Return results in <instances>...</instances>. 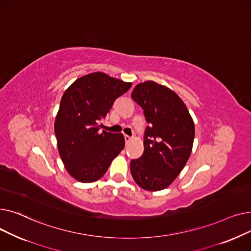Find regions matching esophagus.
Instances as JSON below:
<instances>
[{
    "mask_svg": "<svg viewBox=\"0 0 251 251\" xmlns=\"http://www.w3.org/2000/svg\"><path fill=\"white\" fill-rule=\"evenodd\" d=\"M124 138H125V143H126V144H128V143L131 141V137L128 136V135H125Z\"/></svg>",
    "mask_w": 251,
    "mask_h": 251,
    "instance_id": "1",
    "label": "esophagus"
}]
</instances>
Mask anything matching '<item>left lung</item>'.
I'll return each instance as SVG.
<instances>
[{"mask_svg": "<svg viewBox=\"0 0 251 251\" xmlns=\"http://www.w3.org/2000/svg\"><path fill=\"white\" fill-rule=\"evenodd\" d=\"M131 98L149 123L143 153L130 162L131 174L143 189L162 190L175 180L189 159L194 123L185 103L164 85L153 81L137 84Z\"/></svg>", "mask_w": 251, "mask_h": 251, "instance_id": "obj_1", "label": "left lung"}]
</instances>
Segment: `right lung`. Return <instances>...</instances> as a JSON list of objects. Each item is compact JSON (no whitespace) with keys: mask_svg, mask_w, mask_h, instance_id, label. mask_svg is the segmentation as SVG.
I'll list each match as a JSON object with an SVG mask.
<instances>
[{"mask_svg":"<svg viewBox=\"0 0 251 251\" xmlns=\"http://www.w3.org/2000/svg\"><path fill=\"white\" fill-rule=\"evenodd\" d=\"M132 83L97 72L77 79L64 92L55 122L59 153L68 173L89 183L101 178L121 152V133L100 131L114 101Z\"/></svg>","mask_w":251,"mask_h":251,"instance_id":"add662e5","label":"right lung"}]
</instances>
